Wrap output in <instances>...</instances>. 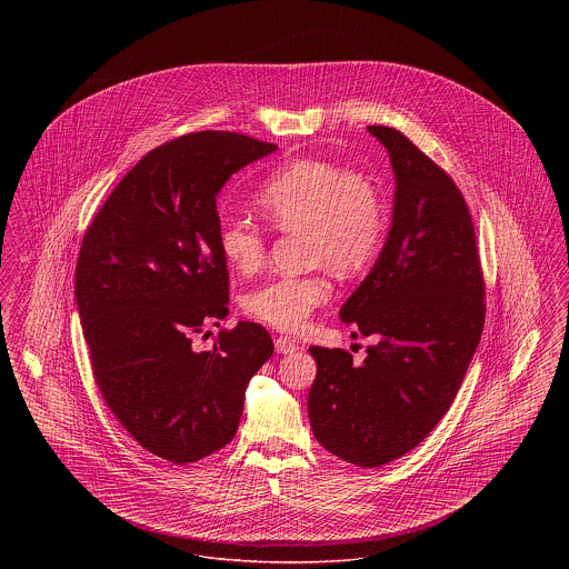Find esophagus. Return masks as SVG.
I'll return each instance as SVG.
<instances>
[{
	"label": "esophagus",
	"instance_id": "obj_1",
	"mask_svg": "<svg viewBox=\"0 0 569 569\" xmlns=\"http://www.w3.org/2000/svg\"><path fill=\"white\" fill-rule=\"evenodd\" d=\"M274 350H277V353H295L298 352V350H302V348L298 346L295 339H290V337H277Z\"/></svg>",
	"mask_w": 569,
	"mask_h": 569
}]
</instances>
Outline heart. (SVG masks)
<instances>
[{
	"label": "heart",
	"instance_id": "heart-1",
	"mask_svg": "<svg viewBox=\"0 0 569 569\" xmlns=\"http://www.w3.org/2000/svg\"><path fill=\"white\" fill-rule=\"evenodd\" d=\"M256 204L277 230L305 232L309 262L356 272L378 251L383 232L378 190L365 174L339 163H283L258 188ZM217 249L232 269L249 274L264 262L267 237L260 226L244 217H223L217 226ZM330 292L332 286L322 269L281 274L253 288L243 307L258 322L298 330Z\"/></svg>",
	"mask_w": 569,
	"mask_h": 569
}]
</instances>
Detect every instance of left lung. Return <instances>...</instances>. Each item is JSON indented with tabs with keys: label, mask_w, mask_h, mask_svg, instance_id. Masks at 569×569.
<instances>
[{
	"label": "left lung",
	"mask_w": 569,
	"mask_h": 569,
	"mask_svg": "<svg viewBox=\"0 0 569 569\" xmlns=\"http://www.w3.org/2000/svg\"><path fill=\"white\" fill-rule=\"evenodd\" d=\"M395 172L390 232L376 267L339 311L376 337L362 365L309 348L316 439L339 459L379 467L413 450L459 392L485 328V279L473 221L455 181L406 134L369 126Z\"/></svg>",
	"instance_id": "obj_1"
}]
</instances>
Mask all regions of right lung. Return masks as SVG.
<instances>
[{
	"instance_id": "add662e5",
	"label": "right lung",
	"mask_w": 569,
	"mask_h": 569,
	"mask_svg": "<svg viewBox=\"0 0 569 569\" xmlns=\"http://www.w3.org/2000/svg\"><path fill=\"white\" fill-rule=\"evenodd\" d=\"M274 149L234 132L174 138L119 181L82 237L74 295L96 383L121 427L174 465L232 441L244 388L271 358L253 322L221 328L207 352L191 337L228 316L217 193Z\"/></svg>"
}]
</instances>
